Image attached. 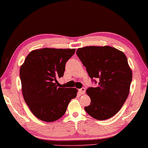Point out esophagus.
<instances>
[{"instance_id": "obj_1", "label": "esophagus", "mask_w": 148, "mask_h": 148, "mask_svg": "<svg viewBox=\"0 0 148 148\" xmlns=\"http://www.w3.org/2000/svg\"><path fill=\"white\" fill-rule=\"evenodd\" d=\"M78 91H79L80 94L84 95V93H85V92H86V89L84 88V87H82V88H81V89H80L79 90H78Z\"/></svg>"}]
</instances>
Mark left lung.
<instances>
[{"instance_id": "left-lung-1", "label": "left lung", "mask_w": 148, "mask_h": 148, "mask_svg": "<svg viewBox=\"0 0 148 148\" xmlns=\"http://www.w3.org/2000/svg\"><path fill=\"white\" fill-rule=\"evenodd\" d=\"M77 55L86 68L89 76L97 83L89 87L91 103L85 107L87 114L98 120L109 119L119 112L129 95L132 72L125 53L109 46L86 47Z\"/></svg>"}]
</instances>
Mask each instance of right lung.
<instances>
[{"label":"right lung","instance_id":"add662e5","mask_svg":"<svg viewBox=\"0 0 148 148\" xmlns=\"http://www.w3.org/2000/svg\"><path fill=\"white\" fill-rule=\"evenodd\" d=\"M75 49L44 48L29 53L21 66L20 77L22 94L32 113L41 121L53 122L64 115L76 88L60 87L66 63Z\"/></svg>","mask_w":148,"mask_h":148}]
</instances>
